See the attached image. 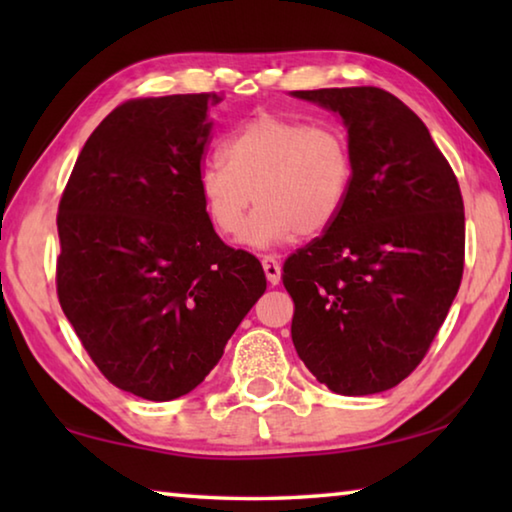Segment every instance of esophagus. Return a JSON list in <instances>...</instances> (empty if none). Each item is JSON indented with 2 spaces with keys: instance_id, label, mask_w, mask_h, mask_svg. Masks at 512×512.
<instances>
[{
  "instance_id": "obj_1",
  "label": "esophagus",
  "mask_w": 512,
  "mask_h": 512,
  "mask_svg": "<svg viewBox=\"0 0 512 512\" xmlns=\"http://www.w3.org/2000/svg\"><path fill=\"white\" fill-rule=\"evenodd\" d=\"M262 266H264V273H266L268 284H273V287H275V284H280V273H282L280 262H277L273 255H264L262 257Z\"/></svg>"
}]
</instances>
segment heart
I'll return each mask as SVG.
<instances>
[{
  "mask_svg": "<svg viewBox=\"0 0 512 512\" xmlns=\"http://www.w3.org/2000/svg\"><path fill=\"white\" fill-rule=\"evenodd\" d=\"M221 155L198 169L205 214L221 237L237 235L253 200L260 207L241 232L250 248L323 235L348 205L354 158L339 126L264 112L225 137Z\"/></svg>",
  "mask_w": 512,
  "mask_h": 512,
  "instance_id": "heart-1",
  "label": "heart"
}]
</instances>
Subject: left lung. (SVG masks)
Segmentation results:
<instances>
[{
	"label": "left lung",
	"mask_w": 512,
	"mask_h": 512,
	"mask_svg": "<svg viewBox=\"0 0 512 512\" xmlns=\"http://www.w3.org/2000/svg\"><path fill=\"white\" fill-rule=\"evenodd\" d=\"M293 97L343 117L354 180L341 219L284 262L291 339L329 391H388L420 366L461 287V187L422 119L391 92Z\"/></svg>",
	"instance_id": "obj_1"
}]
</instances>
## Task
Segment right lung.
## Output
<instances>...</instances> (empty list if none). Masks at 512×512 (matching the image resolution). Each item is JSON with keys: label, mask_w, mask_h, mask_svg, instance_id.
<instances>
[{"label": "right lung", "mask_w": 512, "mask_h": 512, "mask_svg": "<svg viewBox=\"0 0 512 512\" xmlns=\"http://www.w3.org/2000/svg\"><path fill=\"white\" fill-rule=\"evenodd\" d=\"M219 101L121 103L88 137L58 205L60 307L101 375L151 402L194 391L266 291L259 259L223 244L198 192Z\"/></svg>", "instance_id": "right-lung-1"}]
</instances>
